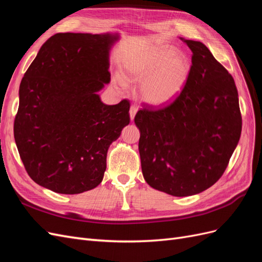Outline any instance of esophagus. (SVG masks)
<instances>
[{
  "instance_id": "esophagus-1",
  "label": "esophagus",
  "mask_w": 262,
  "mask_h": 262,
  "mask_svg": "<svg viewBox=\"0 0 262 262\" xmlns=\"http://www.w3.org/2000/svg\"><path fill=\"white\" fill-rule=\"evenodd\" d=\"M129 113H130V119H131V120H133L134 117H136V115H137V113H138V107L132 105V106L130 107V112H129Z\"/></svg>"
}]
</instances>
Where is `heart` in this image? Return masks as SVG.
Wrapping results in <instances>:
<instances>
[{
	"instance_id": "b5f03b06",
	"label": "heart",
	"mask_w": 262,
	"mask_h": 262,
	"mask_svg": "<svg viewBox=\"0 0 262 262\" xmlns=\"http://www.w3.org/2000/svg\"><path fill=\"white\" fill-rule=\"evenodd\" d=\"M190 62L184 53L168 46L146 48L124 63L125 78L140 83V97L150 106H164L184 90L190 75ZM116 82L122 89L128 84L120 75Z\"/></svg>"
}]
</instances>
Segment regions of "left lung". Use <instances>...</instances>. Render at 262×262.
Wrapping results in <instances>:
<instances>
[{"label": "left lung", "instance_id": "1", "mask_svg": "<svg viewBox=\"0 0 262 262\" xmlns=\"http://www.w3.org/2000/svg\"><path fill=\"white\" fill-rule=\"evenodd\" d=\"M180 40L192 51L186 86L170 105L139 110L134 123L145 181L158 191L188 196L223 175L238 144L242 116L232 75L207 46Z\"/></svg>", "mask_w": 262, "mask_h": 262}]
</instances>
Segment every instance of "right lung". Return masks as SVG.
<instances>
[{
  "label": "right lung",
  "instance_id": "obj_1",
  "mask_svg": "<svg viewBox=\"0 0 262 262\" xmlns=\"http://www.w3.org/2000/svg\"><path fill=\"white\" fill-rule=\"evenodd\" d=\"M119 33H60L47 40L19 85L14 138L36 184L77 194L104 178L110 144L130 122V104L106 105L109 55Z\"/></svg>",
  "mask_w": 262,
  "mask_h": 262
}]
</instances>
